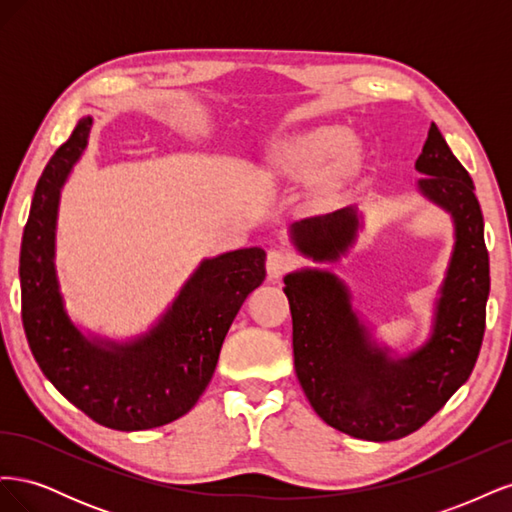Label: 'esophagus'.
<instances>
[{"mask_svg": "<svg viewBox=\"0 0 512 512\" xmlns=\"http://www.w3.org/2000/svg\"><path fill=\"white\" fill-rule=\"evenodd\" d=\"M294 267V258L292 254L284 252V250H271L267 256V273L271 280H280L288 271H292Z\"/></svg>", "mask_w": 512, "mask_h": 512, "instance_id": "34e87169", "label": "esophagus"}]
</instances>
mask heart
Wrapping results in <instances>:
<instances>
[{
    "label": "heart",
    "mask_w": 512,
    "mask_h": 512,
    "mask_svg": "<svg viewBox=\"0 0 512 512\" xmlns=\"http://www.w3.org/2000/svg\"><path fill=\"white\" fill-rule=\"evenodd\" d=\"M337 158V179L352 177L361 166V151L352 145V132L339 126L305 132L282 151V164L299 177H314Z\"/></svg>",
    "instance_id": "b5f03b06"
}]
</instances>
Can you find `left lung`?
<instances>
[{
	"instance_id": "1",
	"label": "left lung",
	"mask_w": 512,
	"mask_h": 512,
	"mask_svg": "<svg viewBox=\"0 0 512 512\" xmlns=\"http://www.w3.org/2000/svg\"><path fill=\"white\" fill-rule=\"evenodd\" d=\"M418 190L455 220V250L429 342L404 359L371 344L346 286L327 271L284 277L292 314L294 371L324 423L369 442H389L423 427L466 382L485 335L489 252L485 222L466 168L431 123L416 160ZM359 215L339 209L292 226L299 252L318 262L346 254Z\"/></svg>"
}]
</instances>
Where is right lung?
<instances>
[{"label": "right lung", "instance_id": "right-lung-1", "mask_svg": "<svg viewBox=\"0 0 512 512\" xmlns=\"http://www.w3.org/2000/svg\"><path fill=\"white\" fill-rule=\"evenodd\" d=\"M91 117L76 123L38 179L23 230L21 318L42 374L91 421L141 431L177 421L205 393L232 320L265 282L260 247L205 260L173 307L132 344L91 342L64 312L55 275L59 190L87 147Z\"/></svg>", "mask_w": 512, "mask_h": 512}]
</instances>
